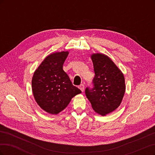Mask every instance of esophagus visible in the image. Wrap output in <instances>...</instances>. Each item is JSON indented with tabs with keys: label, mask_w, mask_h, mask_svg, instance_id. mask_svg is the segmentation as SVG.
<instances>
[{
	"label": "esophagus",
	"mask_w": 155,
	"mask_h": 155,
	"mask_svg": "<svg viewBox=\"0 0 155 155\" xmlns=\"http://www.w3.org/2000/svg\"><path fill=\"white\" fill-rule=\"evenodd\" d=\"M79 89H80V90L83 92V91H84V88H85V86H84L83 84H81V85H80L79 86Z\"/></svg>",
	"instance_id": "obj_1"
}]
</instances>
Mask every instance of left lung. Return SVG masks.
<instances>
[{
    "label": "left lung",
    "mask_w": 155,
    "mask_h": 155,
    "mask_svg": "<svg viewBox=\"0 0 155 155\" xmlns=\"http://www.w3.org/2000/svg\"><path fill=\"white\" fill-rule=\"evenodd\" d=\"M95 76L91 87H87L85 94L92 109L105 116L118 108L125 91L123 74L108 56L96 54L92 55Z\"/></svg>",
    "instance_id": "8db88e82"
}]
</instances>
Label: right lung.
Segmentation results:
<instances>
[{
	"label": "right lung",
	"mask_w": 155,
	"mask_h": 155,
	"mask_svg": "<svg viewBox=\"0 0 155 155\" xmlns=\"http://www.w3.org/2000/svg\"><path fill=\"white\" fill-rule=\"evenodd\" d=\"M68 55V51H61L48 55L32 78V91L36 102L42 109L52 114L64 109L72 98L81 92L72 85L63 69Z\"/></svg>",
	"instance_id": "1"
}]
</instances>
